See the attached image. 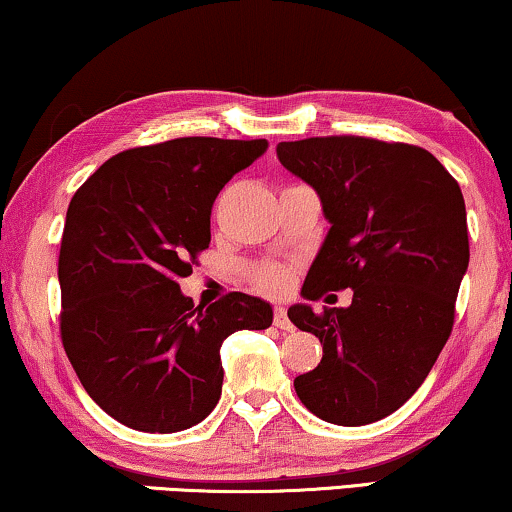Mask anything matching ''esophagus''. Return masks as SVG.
Returning <instances> with one entry per match:
<instances>
[{"label": "esophagus", "instance_id": "obj_1", "mask_svg": "<svg viewBox=\"0 0 512 512\" xmlns=\"http://www.w3.org/2000/svg\"><path fill=\"white\" fill-rule=\"evenodd\" d=\"M273 325L278 329H285V331H292L294 325L287 318V308L285 306H276V311H273Z\"/></svg>", "mask_w": 512, "mask_h": 512}]
</instances>
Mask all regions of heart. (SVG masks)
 <instances>
[{
	"mask_svg": "<svg viewBox=\"0 0 512 512\" xmlns=\"http://www.w3.org/2000/svg\"><path fill=\"white\" fill-rule=\"evenodd\" d=\"M255 280L257 285L262 287L266 292H283L287 283H290V273L283 266H262V269H257L255 273Z\"/></svg>",
	"mask_w": 512,
	"mask_h": 512,
	"instance_id": "1",
	"label": "heart"
}]
</instances>
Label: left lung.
<instances>
[{
    "mask_svg": "<svg viewBox=\"0 0 512 512\" xmlns=\"http://www.w3.org/2000/svg\"><path fill=\"white\" fill-rule=\"evenodd\" d=\"M276 153L313 187L329 222L304 299L352 290L348 308L287 311L322 343V362L294 378V390L325 422H378L413 397L452 331L469 269L462 190L434 155L408 143L315 136L278 143Z\"/></svg>",
    "mask_w": 512,
    "mask_h": 512,
    "instance_id": "obj_1",
    "label": "left lung"
}]
</instances>
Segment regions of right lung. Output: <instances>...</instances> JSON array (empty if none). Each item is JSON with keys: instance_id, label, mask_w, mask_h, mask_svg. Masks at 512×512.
Masks as SVG:
<instances>
[{"instance_id": "add662e5", "label": "right lung", "mask_w": 512, "mask_h": 512, "mask_svg": "<svg viewBox=\"0 0 512 512\" xmlns=\"http://www.w3.org/2000/svg\"><path fill=\"white\" fill-rule=\"evenodd\" d=\"M266 148L211 136L132 148L71 199L57 264L62 343L92 401L129 429L199 424L220 401L222 341L271 327L269 301L232 292L204 308L176 283L211 243L215 197Z\"/></svg>"}]
</instances>
